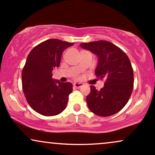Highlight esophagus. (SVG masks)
<instances>
[{
  "label": "esophagus",
  "instance_id": "1",
  "mask_svg": "<svg viewBox=\"0 0 155 155\" xmlns=\"http://www.w3.org/2000/svg\"><path fill=\"white\" fill-rule=\"evenodd\" d=\"M84 85V84L83 83H81V82H75L74 84V87L75 88H77V89H79V88H80L81 87H82Z\"/></svg>",
  "mask_w": 155,
  "mask_h": 155
}]
</instances>
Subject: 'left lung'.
Listing matches in <instances>:
<instances>
[{"label": "left lung", "instance_id": "1", "mask_svg": "<svg viewBox=\"0 0 155 155\" xmlns=\"http://www.w3.org/2000/svg\"><path fill=\"white\" fill-rule=\"evenodd\" d=\"M80 47L97 57L95 73L105 79L100 90L90 86L87 104L92 113L101 117L115 114L128 102L133 89V70L127 55L120 48L106 41L82 43Z\"/></svg>", "mask_w": 155, "mask_h": 155}]
</instances>
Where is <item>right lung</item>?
<instances>
[{
	"instance_id": "add662e5",
	"label": "right lung",
	"mask_w": 155,
	"mask_h": 155,
	"mask_svg": "<svg viewBox=\"0 0 155 155\" xmlns=\"http://www.w3.org/2000/svg\"><path fill=\"white\" fill-rule=\"evenodd\" d=\"M73 43L49 39L31 51L22 72V90L34 111L44 116H54L66 108L73 90L71 82L52 78V71L60 66L63 51Z\"/></svg>"
}]
</instances>
